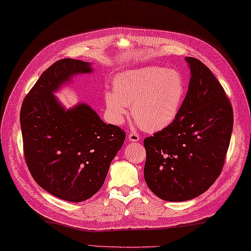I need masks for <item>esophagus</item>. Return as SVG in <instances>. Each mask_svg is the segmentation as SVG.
I'll list each match as a JSON object with an SVG mask.
<instances>
[{"instance_id": "34e87169", "label": "esophagus", "mask_w": 251, "mask_h": 251, "mask_svg": "<svg viewBox=\"0 0 251 251\" xmlns=\"http://www.w3.org/2000/svg\"><path fill=\"white\" fill-rule=\"evenodd\" d=\"M139 139H140L139 135L135 134V132H130V134L128 135V140L131 141V142H137Z\"/></svg>"}]
</instances>
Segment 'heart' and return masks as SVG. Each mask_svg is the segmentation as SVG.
Listing matches in <instances>:
<instances>
[{"label": "heart", "instance_id": "obj_1", "mask_svg": "<svg viewBox=\"0 0 251 251\" xmlns=\"http://www.w3.org/2000/svg\"><path fill=\"white\" fill-rule=\"evenodd\" d=\"M113 87L105 93L111 119L121 124L132 104V116L150 132L167 128L177 120L188 90L185 78L179 71L158 66L119 73Z\"/></svg>", "mask_w": 251, "mask_h": 251}]
</instances>
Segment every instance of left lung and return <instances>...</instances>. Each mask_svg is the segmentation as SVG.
Wrapping results in <instances>:
<instances>
[{
  "label": "left lung",
  "instance_id": "left-lung-1",
  "mask_svg": "<svg viewBox=\"0 0 251 251\" xmlns=\"http://www.w3.org/2000/svg\"><path fill=\"white\" fill-rule=\"evenodd\" d=\"M191 78L172 125L143 141L145 180L168 201L194 199L221 174L233 129V109L225 89L204 63L185 57Z\"/></svg>",
  "mask_w": 251,
  "mask_h": 251
}]
</instances>
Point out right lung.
<instances>
[{
  "label": "right lung",
  "mask_w": 251,
  "mask_h": 251,
  "mask_svg": "<svg viewBox=\"0 0 251 251\" xmlns=\"http://www.w3.org/2000/svg\"><path fill=\"white\" fill-rule=\"evenodd\" d=\"M90 72L89 62L56 61L42 73L20 110L25 158L32 177L51 195L73 202L100 190L126 137L88 104L66 109L54 95L74 75Z\"/></svg>",
  "instance_id": "obj_1"
}]
</instances>
